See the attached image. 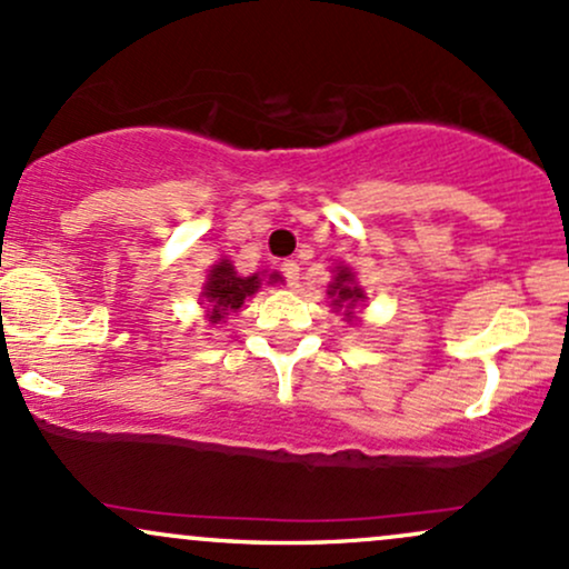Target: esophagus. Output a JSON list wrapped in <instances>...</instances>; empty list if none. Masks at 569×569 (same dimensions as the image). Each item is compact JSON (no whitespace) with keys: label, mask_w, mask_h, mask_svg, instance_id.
I'll use <instances>...</instances> for the list:
<instances>
[{"label":"esophagus","mask_w":569,"mask_h":569,"mask_svg":"<svg viewBox=\"0 0 569 569\" xmlns=\"http://www.w3.org/2000/svg\"><path fill=\"white\" fill-rule=\"evenodd\" d=\"M280 272H283L286 283H289V286H293V289H297V286H299V264L293 262V259H286V262L280 264Z\"/></svg>","instance_id":"obj_1"}]
</instances>
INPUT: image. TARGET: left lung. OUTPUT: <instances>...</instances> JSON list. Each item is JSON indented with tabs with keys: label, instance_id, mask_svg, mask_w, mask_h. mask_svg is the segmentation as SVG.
I'll use <instances>...</instances> for the list:
<instances>
[{
	"label": "left lung",
	"instance_id": "obj_1",
	"mask_svg": "<svg viewBox=\"0 0 569 569\" xmlns=\"http://www.w3.org/2000/svg\"><path fill=\"white\" fill-rule=\"evenodd\" d=\"M337 276L335 280L329 283V297H331V305H335V310H345V316L352 318V307L358 302H363L367 299V293H363L361 286L356 283V276H352L350 267H337Z\"/></svg>",
	"mask_w": 569,
	"mask_h": 569
}]
</instances>
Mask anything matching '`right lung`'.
<instances>
[{"label":"right lung","instance_id":"add662e5","mask_svg":"<svg viewBox=\"0 0 569 569\" xmlns=\"http://www.w3.org/2000/svg\"><path fill=\"white\" fill-rule=\"evenodd\" d=\"M278 272H272L270 283H278ZM259 286H262L259 272L246 278L238 276L230 259H221L219 264H213L211 270H208L206 286H202V299L208 302V318H211V323L224 321L230 312H238L246 299L259 291Z\"/></svg>","mask_w":569,"mask_h":569}]
</instances>
